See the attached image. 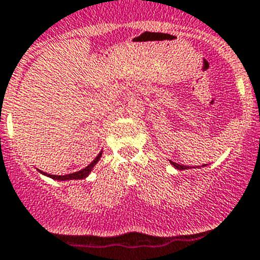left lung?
Returning a JSON list of instances; mask_svg holds the SVG:
<instances>
[{"mask_svg": "<svg viewBox=\"0 0 260 260\" xmlns=\"http://www.w3.org/2000/svg\"><path fill=\"white\" fill-rule=\"evenodd\" d=\"M171 164H172V166L176 167L177 169H181V171H182V169H187V167H186V166H182V164L174 163V161H171Z\"/></svg>", "mask_w": 260, "mask_h": 260, "instance_id": "left-lung-1", "label": "left lung"}]
</instances>
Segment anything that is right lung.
I'll return each instance as SVG.
<instances>
[{"label": "right lung", "instance_id": "add662e5", "mask_svg": "<svg viewBox=\"0 0 260 260\" xmlns=\"http://www.w3.org/2000/svg\"><path fill=\"white\" fill-rule=\"evenodd\" d=\"M101 154H103V152H100V154L97 155V156L94 157L93 161H92V163L89 164V166H87L86 168H83V169H82V171H79V172H74V173L65 174V176H55V174H47V173H43V172H41V173L46 174V176L50 177V178L57 179V181H68V179H83V178H86L87 176H88L89 172L92 171V168H93V167L96 166L97 161L100 160Z\"/></svg>", "mask_w": 260, "mask_h": 260}]
</instances>
